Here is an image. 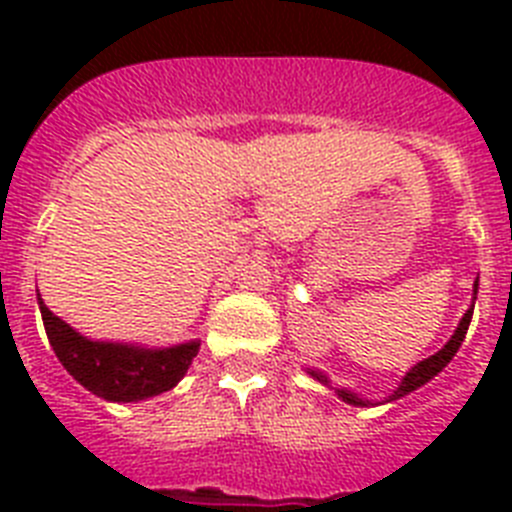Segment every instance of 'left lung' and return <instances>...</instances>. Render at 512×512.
<instances>
[{
    "instance_id": "left-lung-1",
    "label": "left lung",
    "mask_w": 512,
    "mask_h": 512,
    "mask_svg": "<svg viewBox=\"0 0 512 512\" xmlns=\"http://www.w3.org/2000/svg\"><path fill=\"white\" fill-rule=\"evenodd\" d=\"M477 289H479V277L477 282H474L472 287V305H469V310L461 315L459 325H456L454 336L446 341V346L441 348V351H436L433 356H428V359L418 361L415 366H410L408 372H405V377H402V382L397 384V390L392 392L390 397H384L382 402H392V400H400V397L410 395L413 390H418V387H423L425 382H431L433 377H436L438 372H443V366L449 364L451 359L456 356V351H459L461 341H464V336H467L469 330V323H472V312H474V300H477ZM307 374H310L312 379H318L320 384H325V387H330V390H336V395L341 397L343 402H348V405H354V408H369V405H374L372 400H366V397L356 395L354 390H348V387H333L328 379V374H323L320 369H307Z\"/></svg>"
}]
</instances>
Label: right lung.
I'll return each mask as SVG.
<instances>
[{
	"mask_svg": "<svg viewBox=\"0 0 512 512\" xmlns=\"http://www.w3.org/2000/svg\"><path fill=\"white\" fill-rule=\"evenodd\" d=\"M45 333L63 369L92 395L107 402H138L174 390L200 351V341L156 348L94 341L53 315L38 295Z\"/></svg>",
	"mask_w": 512,
	"mask_h": 512,
	"instance_id": "add662e5",
	"label": "right lung"
}]
</instances>
